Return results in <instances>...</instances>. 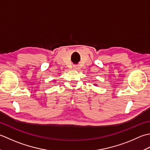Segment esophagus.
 Wrapping results in <instances>:
<instances>
[{
  "mask_svg": "<svg viewBox=\"0 0 150 150\" xmlns=\"http://www.w3.org/2000/svg\"><path fill=\"white\" fill-rule=\"evenodd\" d=\"M74 69L76 70V71H78V70H79V67L78 66H74Z\"/></svg>",
  "mask_w": 150,
  "mask_h": 150,
  "instance_id": "1",
  "label": "esophagus"
}]
</instances>
